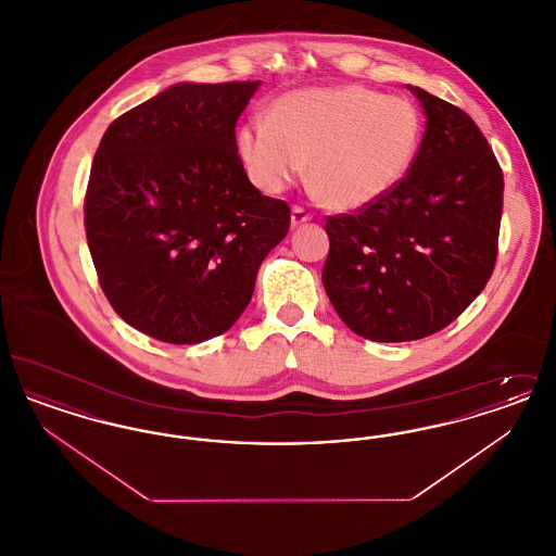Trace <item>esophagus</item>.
Instances as JSON below:
<instances>
[{
    "mask_svg": "<svg viewBox=\"0 0 556 556\" xmlns=\"http://www.w3.org/2000/svg\"><path fill=\"white\" fill-rule=\"evenodd\" d=\"M311 218H313L311 212H306L304 208H300V206L291 208V227H298V225H302V223H306Z\"/></svg>",
    "mask_w": 556,
    "mask_h": 556,
    "instance_id": "1",
    "label": "esophagus"
}]
</instances>
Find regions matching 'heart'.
<instances>
[{"label":"heart","instance_id":"heart-1","mask_svg":"<svg viewBox=\"0 0 556 556\" xmlns=\"http://www.w3.org/2000/svg\"><path fill=\"white\" fill-rule=\"evenodd\" d=\"M421 110L365 85L295 89L270 116H250L238 132L239 156L265 193H281L306 175L333 211H361L394 191L424 146Z\"/></svg>","mask_w":556,"mask_h":556}]
</instances>
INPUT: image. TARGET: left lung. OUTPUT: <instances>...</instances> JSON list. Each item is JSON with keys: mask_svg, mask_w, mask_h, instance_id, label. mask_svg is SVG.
<instances>
[{"mask_svg": "<svg viewBox=\"0 0 556 556\" xmlns=\"http://www.w3.org/2000/svg\"><path fill=\"white\" fill-rule=\"evenodd\" d=\"M425 112L421 154L400 186L358 214L329 216L323 286L372 342L444 329L485 288L498 254L504 179L473 118L406 85Z\"/></svg>", "mask_w": 556, "mask_h": 556, "instance_id": "left-lung-1", "label": "left lung"}]
</instances>
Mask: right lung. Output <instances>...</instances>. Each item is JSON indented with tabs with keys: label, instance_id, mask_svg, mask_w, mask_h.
Masks as SVG:
<instances>
[{
	"label": "right lung",
	"instance_id": "obj_1",
	"mask_svg": "<svg viewBox=\"0 0 556 556\" xmlns=\"http://www.w3.org/2000/svg\"><path fill=\"white\" fill-rule=\"evenodd\" d=\"M261 87L177 83L108 127L91 164L85 231L118 317L166 344L225 333L290 208L250 184L236 125Z\"/></svg>",
	"mask_w": 556,
	"mask_h": 556
}]
</instances>
